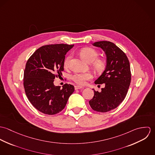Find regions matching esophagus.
I'll return each instance as SVG.
<instances>
[{"mask_svg":"<svg viewBox=\"0 0 155 155\" xmlns=\"http://www.w3.org/2000/svg\"><path fill=\"white\" fill-rule=\"evenodd\" d=\"M82 88H84V87H81V86H78V85H76V86H74V89H75L76 90H77V89H79Z\"/></svg>","mask_w":155,"mask_h":155,"instance_id":"esophagus-1","label":"esophagus"}]
</instances>
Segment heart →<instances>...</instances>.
I'll return each mask as SVG.
<instances>
[{
	"label": "heart",
	"instance_id": "b5f03b06",
	"mask_svg": "<svg viewBox=\"0 0 155 155\" xmlns=\"http://www.w3.org/2000/svg\"><path fill=\"white\" fill-rule=\"evenodd\" d=\"M79 54L84 60L91 63V65L95 71L101 73L104 70L106 67V61L104 58H98L99 54L95 49L91 48H84L80 51ZM71 58V55L67 57L64 62V66H68ZM71 78L77 84L84 85L87 81L92 78V74L89 72L76 73L73 74Z\"/></svg>",
	"mask_w": 155,
	"mask_h": 155
}]
</instances>
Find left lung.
Here are the masks:
<instances>
[{
	"mask_svg": "<svg viewBox=\"0 0 155 155\" xmlns=\"http://www.w3.org/2000/svg\"><path fill=\"white\" fill-rule=\"evenodd\" d=\"M106 53L107 65L102 74L95 81V84H104L101 92L94 91L89 101L94 110L107 112L116 108L125 99L131 80L130 64L126 54L115 44L109 41L93 44Z\"/></svg>",
	"mask_w": 155,
	"mask_h": 155,
	"instance_id": "obj_1",
	"label": "left lung"
}]
</instances>
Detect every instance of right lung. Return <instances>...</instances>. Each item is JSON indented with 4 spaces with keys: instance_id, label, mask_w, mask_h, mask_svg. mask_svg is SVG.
<instances>
[{
    "instance_id": "1",
    "label": "right lung",
    "mask_w": 155,
    "mask_h": 155,
    "mask_svg": "<svg viewBox=\"0 0 155 155\" xmlns=\"http://www.w3.org/2000/svg\"><path fill=\"white\" fill-rule=\"evenodd\" d=\"M74 45L52 44L41 46L27 60L24 72L23 84L31 104L46 114L63 110L69 97L74 91L66 84L60 88L54 85V79L62 74L67 52Z\"/></svg>"
}]
</instances>
